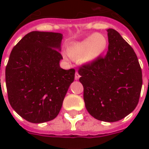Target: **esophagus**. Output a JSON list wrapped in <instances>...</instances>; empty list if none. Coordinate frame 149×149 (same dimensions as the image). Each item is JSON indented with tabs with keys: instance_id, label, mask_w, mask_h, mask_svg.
Returning <instances> with one entry per match:
<instances>
[{
	"instance_id": "obj_1",
	"label": "esophagus",
	"mask_w": 149,
	"mask_h": 149,
	"mask_svg": "<svg viewBox=\"0 0 149 149\" xmlns=\"http://www.w3.org/2000/svg\"><path fill=\"white\" fill-rule=\"evenodd\" d=\"M79 77H80V76H79V74L78 73V72H76V73H75V79L76 80H77V79H79Z\"/></svg>"
}]
</instances>
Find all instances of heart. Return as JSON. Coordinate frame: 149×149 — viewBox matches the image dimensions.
Masks as SVG:
<instances>
[{
	"label": "heart",
	"mask_w": 149,
	"mask_h": 149,
	"mask_svg": "<svg viewBox=\"0 0 149 149\" xmlns=\"http://www.w3.org/2000/svg\"><path fill=\"white\" fill-rule=\"evenodd\" d=\"M107 47L106 37L99 33L92 34L84 40L73 43L67 49L68 56L74 61L91 63L104 53Z\"/></svg>",
	"instance_id": "obj_1"
}]
</instances>
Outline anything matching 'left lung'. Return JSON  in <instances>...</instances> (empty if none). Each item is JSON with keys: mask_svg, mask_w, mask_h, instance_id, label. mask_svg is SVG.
<instances>
[{"mask_svg": "<svg viewBox=\"0 0 149 149\" xmlns=\"http://www.w3.org/2000/svg\"><path fill=\"white\" fill-rule=\"evenodd\" d=\"M108 52L78 70L89 113L102 121L115 122L128 115L139 103L142 72L132 46L114 29H107Z\"/></svg>", "mask_w": 149, "mask_h": 149, "instance_id": "8db88e82", "label": "left lung"}]
</instances>
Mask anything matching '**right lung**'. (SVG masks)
<instances>
[{
	"label": "right lung",
	"instance_id": "right-lung-1",
	"mask_svg": "<svg viewBox=\"0 0 149 149\" xmlns=\"http://www.w3.org/2000/svg\"><path fill=\"white\" fill-rule=\"evenodd\" d=\"M63 35L31 31L13 48L5 70L8 100L31 123L53 120L74 80L75 70L59 65Z\"/></svg>",
	"mask_w": 149,
	"mask_h": 149
}]
</instances>
